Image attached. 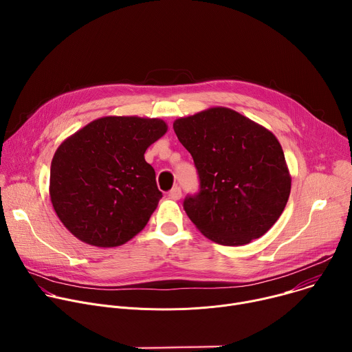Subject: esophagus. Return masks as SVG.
I'll list each match as a JSON object with an SVG mask.
<instances>
[{
  "label": "esophagus",
  "instance_id": "obj_1",
  "mask_svg": "<svg viewBox=\"0 0 352 352\" xmlns=\"http://www.w3.org/2000/svg\"><path fill=\"white\" fill-rule=\"evenodd\" d=\"M168 196H170L171 199H174V200H178V199H181V196H182L181 188H179V186H174V188L170 190Z\"/></svg>",
  "mask_w": 352,
  "mask_h": 352
}]
</instances>
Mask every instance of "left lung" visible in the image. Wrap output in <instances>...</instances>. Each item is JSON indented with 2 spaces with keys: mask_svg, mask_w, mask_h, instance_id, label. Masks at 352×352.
Here are the masks:
<instances>
[{
  "mask_svg": "<svg viewBox=\"0 0 352 352\" xmlns=\"http://www.w3.org/2000/svg\"><path fill=\"white\" fill-rule=\"evenodd\" d=\"M173 126L199 175V192L184 200L196 228L230 246L265 235L281 216L291 192L277 138L226 107L178 118Z\"/></svg>",
  "mask_w": 352,
  "mask_h": 352,
  "instance_id": "obj_1",
  "label": "left lung"
}]
</instances>
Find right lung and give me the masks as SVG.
I'll return each mask as SVG.
<instances>
[{"label": "right lung", "mask_w": 352, "mask_h": 352, "mask_svg": "<svg viewBox=\"0 0 352 352\" xmlns=\"http://www.w3.org/2000/svg\"><path fill=\"white\" fill-rule=\"evenodd\" d=\"M166 132L159 118L103 117L60 144L50 170V197L71 234L113 248L144 228L163 196L144 152Z\"/></svg>", "instance_id": "right-lung-1"}]
</instances>
